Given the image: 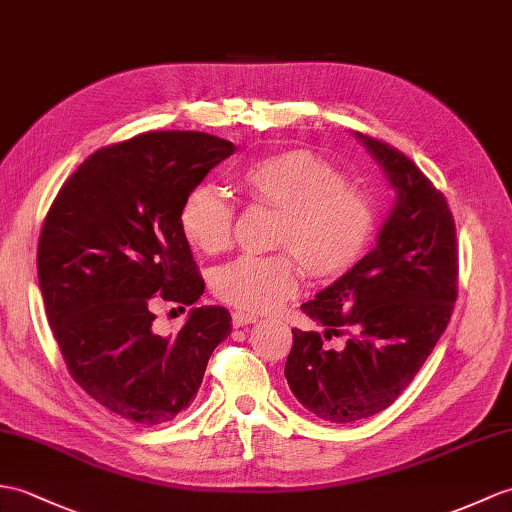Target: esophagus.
<instances>
[{
	"label": "esophagus",
	"mask_w": 512,
	"mask_h": 512,
	"mask_svg": "<svg viewBox=\"0 0 512 512\" xmlns=\"http://www.w3.org/2000/svg\"><path fill=\"white\" fill-rule=\"evenodd\" d=\"M257 320V316H253V314H244V312H233V327H246V325H251V323H255Z\"/></svg>",
	"instance_id": "34e87169"
}]
</instances>
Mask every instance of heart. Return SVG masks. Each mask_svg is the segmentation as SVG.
Here are the masks:
<instances>
[{
  "instance_id": "1",
  "label": "heart",
  "mask_w": 512,
  "mask_h": 512,
  "mask_svg": "<svg viewBox=\"0 0 512 512\" xmlns=\"http://www.w3.org/2000/svg\"><path fill=\"white\" fill-rule=\"evenodd\" d=\"M251 200L281 211L275 227L277 255H242L211 279L220 301L244 312L275 310L299 288V264L314 279H334L358 261L373 240L375 207L347 185L334 163L312 150L272 152L242 174ZM235 205L211 185H196L178 209V229L200 253L227 251Z\"/></svg>"
}]
</instances>
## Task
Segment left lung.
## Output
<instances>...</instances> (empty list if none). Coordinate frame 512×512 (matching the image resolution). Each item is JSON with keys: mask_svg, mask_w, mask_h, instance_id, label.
Here are the masks:
<instances>
[{"mask_svg": "<svg viewBox=\"0 0 512 512\" xmlns=\"http://www.w3.org/2000/svg\"><path fill=\"white\" fill-rule=\"evenodd\" d=\"M397 200L377 244L301 310L325 327L292 329L285 379L318 419L351 423L386 410L421 371L458 296L456 224L445 196L406 154L355 133ZM349 335L340 352L322 342Z\"/></svg>", "mask_w": 512, "mask_h": 512, "instance_id": "obj_1", "label": "left lung"}]
</instances>
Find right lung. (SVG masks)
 Segmentation results:
<instances>
[{
  "label": "right lung",
  "instance_id": "1",
  "mask_svg": "<svg viewBox=\"0 0 512 512\" xmlns=\"http://www.w3.org/2000/svg\"><path fill=\"white\" fill-rule=\"evenodd\" d=\"M233 152L196 130L137 135L80 163L45 216L37 270L47 323L74 382L126 421H172L231 334L229 310L202 305L176 336H159L148 305L154 294L194 305L205 292L178 209Z\"/></svg>",
  "mask_w": 512,
  "mask_h": 512
}]
</instances>
